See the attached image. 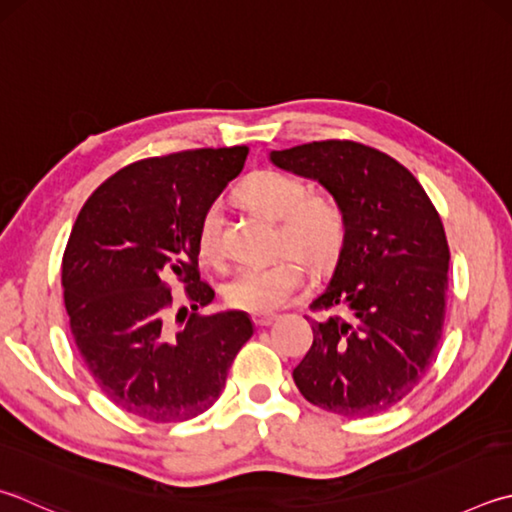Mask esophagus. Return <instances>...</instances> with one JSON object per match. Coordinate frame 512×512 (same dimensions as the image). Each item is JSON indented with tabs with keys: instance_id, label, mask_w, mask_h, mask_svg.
Instances as JSON below:
<instances>
[{
	"instance_id": "1",
	"label": "esophagus",
	"mask_w": 512,
	"mask_h": 512,
	"mask_svg": "<svg viewBox=\"0 0 512 512\" xmlns=\"http://www.w3.org/2000/svg\"><path fill=\"white\" fill-rule=\"evenodd\" d=\"M253 320L257 327H268V324H273L277 320V315L275 313H255Z\"/></svg>"
}]
</instances>
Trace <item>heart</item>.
<instances>
[{
    "label": "heart",
    "instance_id": "obj_1",
    "mask_svg": "<svg viewBox=\"0 0 512 512\" xmlns=\"http://www.w3.org/2000/svg\"><path fill=\"white\" fill-rule=\"evenodd\" d=\"M239 197L248 208L280 224V241L300 255L315 271L338 262L347 244V217L329 197H309L302 179L280 170H259L239 185ZM199 255L210 264L224 257L221 248V210H203L197 230ZM295 255H284L266 266L239 271L224 286L230 306L248 313H268L284 306L304 282V266Z\"/></svg>",
    "mask_w": 512,
    "mask_h": 512
}]
</instances>
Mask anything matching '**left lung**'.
Listing matches in <instances>:
<instances>
[{"mask_svg": "<svg viewBox=\"0 0 512 512\" xmlns=\"http://www.w3.org/2000/svg\"><path fill=\"white\" fill-rule=\"evenodd\" d=\"M268 159L318 181L347 217L345 250L313 300L347 315L313 320L295 385L327 412L376 416L412 392L441 340L450 250L439 212L414 174L374 147L320 141Z\"/></svg>", "mask_w": 512, "mask_h": 512, "instance_id": "8db88e82", "label": "left lung"}]
</instances>
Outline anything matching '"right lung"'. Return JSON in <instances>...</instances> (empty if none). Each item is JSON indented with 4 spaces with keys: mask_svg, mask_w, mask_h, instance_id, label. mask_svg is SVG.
<instances>
[{
    "mask_svg": "<svg viewBox=\"0 0 512 512\" xmlns=\"http://www.w3.org/2000/svg\"><path fill=\"white\" fill-rule=\"evenodd\" d=\"M246 156L248 147H219L138 161L80 210L62 259L64 306L85 367L120 410L154 423L203 414L253 336L250 315L235 309L192 313L172 329L167 288L188 286L192 311L215 300L197 271V230Z\"/></svg>",
    "mask_w": 512,
    "mask_h": 512,
    "instance_id": "obj_1",
    "label": "right lung"
}]
</instances>
